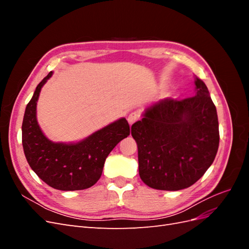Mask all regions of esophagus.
Returning a JSON list of instances; mask_svg holds the SVG:
<instances>
[{
  "label": "esophagus",
  "instance_id": "obj_1",
  "mask_svg": "<svg viewBox=\"0 0 249 249\" xmlns=\"http://www.w3.org/2000/svg\"><path fill=\"white\" fill-rule=\"evenodd\" d=\"M139 119V114L136 112H132L129 114V116H127V122H129V124L132 125L133 124H135L137 122V120Z\"/></svg>",
  "mask_w": 249,
  "mask_h": 249
}]
</instances>
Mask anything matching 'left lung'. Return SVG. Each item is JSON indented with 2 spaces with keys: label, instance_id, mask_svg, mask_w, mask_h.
Returning <instances> with one entry per match:
<instances>
[{
  "label": "left lung",
  "instance_id": "1",
  "mask_svg": "<svg viewBox=\"0 0 249 249\" xmlns=\"http://www.w3.org/2000/svg\"><path fill=\"white\" fill-rule=\"evenodd\" d=\"M195 96L165 99L146 109L132 125L139 176L158 190L192 186L212 165L219 146L217 111L203 81L195 79Z\"/></svg>",
  "mask_w": 249,
  "mask_h": 249
}]
</instances>
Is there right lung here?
Masks as SVG:
<instances>
[{
    "instance_id": "obj_1",
    "label": "right lung",
    "mask_w": 249,
    "mask_h": 249,
    "mask_svg": "<svg viewBox=\"0 0 249 249\" xmlns=\"http://www.w3.org/2000/svg\"><path fill=\"white\" fill-rule=\"evenodd\" d=\"M51 76L52 71L37 85L26 107L21 125L26 159L36 175L52 188L62 191L87 189L100 179L111 150L129 136L130 125L122 118L76 144L50 141L37 124L36 104L41 87Z\"/></svg>"
}]
</instances>
